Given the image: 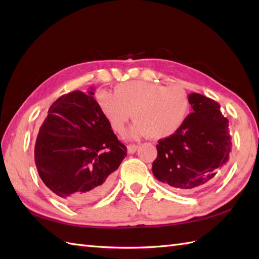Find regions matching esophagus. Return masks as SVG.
<instances>
[{
    "label": "esophagus",
    "mask_w": 259,
    "mask_h": 259,
    "mask_svg": "<svg viewBox=\"0 0 259 259\" xmlns=\"http://www.w3.org/2000/svg\"><path fill=\"white\" fill-rule=\"evenodd\" d=\"M137 149H138V146H137V145H129L128 146V152L129 153H135L137 151Z\"/></svg>",
    "instance_id": "1"
}]
</instances>
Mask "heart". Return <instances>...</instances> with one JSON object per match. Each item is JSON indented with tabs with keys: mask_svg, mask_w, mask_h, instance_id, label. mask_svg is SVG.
I'll return each instance as SVG.
<instances>
[{
	"mask_svg": "<svg viewBox=\"0 0 259 259\" xmlns=\"http://www.w3.org/2000/svg\"><path fill=\"white\" fill-rule=\"evenodd\" d=\"M97 103L114 133L122 134L134 113L138 123L133 128V136L148 135L152 139H166L175 135L189 110L188 97L183 88L148 81L124 82L114 88L113 95L99 91Z\"/></svg>",
	"mask_w": 259,
	"mask_h": 259,
	"instance_id": "obj_1",
	"label": "heart"
}]
</instances>
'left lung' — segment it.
I'll return each instance as SVG.
<instances>
[{"mask_svg":"<svg viewBox=\"0 0 259 259\" xmlns=\"http://www.w3.org/2000/svg\"><path fill=\"white\" fill-rule=\"evenodd\" d=\"M191 113L181 128L158 141L152 172L163 184L192 192L212 183L232 149L228 119L221 106L199 93L188 96Z\"/></svg>","mask_w":259,"mask_h":259,"instance_id":"1","label":"left lung"}]
</instances>
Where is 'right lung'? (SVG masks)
Returning <instances> with one entry per match:
<instances>
[{
    "instance_id": "add662e5",
    "label": "right lung",
    "mask_w": 259,
    "mask_h": 259,
    "mask_svg": "<svg viewBox=\"0 0 259 259\" xmlns=\"http://www.w3.org/2000/svg\"><path fill=\"white\" fill-rule=\"evenodd\" d=\"M95 89L73 91L52 103L38 130L34 160L38 176L64 202L83 205L111 188L126 156L104 119Z\"/></svg>"
}]
</instances>
